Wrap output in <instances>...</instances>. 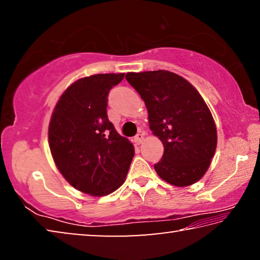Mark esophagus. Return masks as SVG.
Wrapping results in <instances>:
<instances>
[{"label": "esophagus", "instance_id": "34e87169", "mask_svg": "<svg viewBox=\"0 0 260 260\" xmlns=\"http://www.w3.org/2000/svg\"><path fill=\"white\" fill-rule=\"evenodd\" d=\"M143 140H144V134L143 133H139L134 138V141H135L136 144H141V143L143 142Z\"/></svg>", "mask_w": 260, "mask_h": 260}]
</instances>
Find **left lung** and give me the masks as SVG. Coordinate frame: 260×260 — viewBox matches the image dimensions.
Here are the masks:
<instances>
[{
	"label": "left lung",
	"instance_id": "obj_1",
	"mask_svg": "<svg viewBox=\"0 0 260 260\" xmlns=\"http://www.w3.org/2000/svg\"><path fill=\"white\" fill-rule=\"evenodd\" d=\"M126 80L144 101L149 127L164 146L157 174L186 187L203 177L217 148V128L196 88L173 72H128Z\"/></svg>",
	"mask_w": 260,
	"mask_h": 260
}]
</instances>
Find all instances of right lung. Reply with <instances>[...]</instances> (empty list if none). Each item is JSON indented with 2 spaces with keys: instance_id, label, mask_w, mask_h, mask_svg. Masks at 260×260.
Listing matches in <instances>:
<instances>
[{
  "instance_id": "1",
  "label": "right lung",
  "mask_w": 260,
  "mask_h": 260,
  "mask_svg": "<svg viewBox=\"0 0 260 260\" xmlns=\"http://www.w3.org/2000/svg\"><path fill=\"white\" fill-rule=\"evenodd\" d=\"M125 73H105L73 82L57 102L49 124L52 158L78 190L104 196L117 190L129 170L134 147L108 119V95Z\"/></svg>"
}]
</instances>
